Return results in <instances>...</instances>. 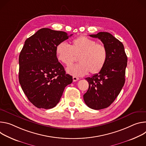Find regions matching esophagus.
Returning a JSON list of instances; mask_svg holds the SVG:
<instances>
[{
	"instance_id": "obj_1",
	"label": "esophagus",
	"mask_w": 146,
	"mask_h": 146,
	"mask_svg": "<svg viewBox=\"0 0 146 146\" xmlns=\"http://www.w3.org/2000/svg\"><path fill=\"white\" fill-rule=\"evenodd\" d=\"M72 78H73V81H74V82H76V81H77V80H78L79 79V78H78V77H76V76H74L72 77Z\"/></svg>"
}]
</instances>
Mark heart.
I'll return each mask as SVG.
<instances>
[{"label":"heart","mask_w":146,"mask_h":146,"mask_svg":"<svg viewBox=\"0 0 146 146\" xmlns=\"http://www.w3.org/2000/svg\"><path fill=\"white\" fill-rule=\"evenodd\" d=\"M56 54L59 61L70 66L75 62L78 56L79 63L70 66L67 71L71 75L82 76L89 72L94 74L100 72L107 60V50L102 44L97 42L86 36H79L71 42L70 46L62 42L58 44Z\"/></svg>","instance_id":"obj_1"}]
</instances>
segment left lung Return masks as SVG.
Listing matches in <instances>:
<instances>
[{
	"label": "left lung",
	"instance_id": "left-lung-1",
	"mask_svg": "<svg viewBox=\"0 0 146 146\" xmlns=\"http://www.w3.org/2000/svg\"><path fill=\"white\" fill-rule=\"evenodd\" d=\"M89 36L99 39L108 53L103 69L86 78L89 89L84 100L89 108L98 110L109 107L119 94L125 81L127 58L122 43L108 32H100Z\"/></svg>",
	"mask_w": 146,
	"mask_h": 146
}]
</instances>
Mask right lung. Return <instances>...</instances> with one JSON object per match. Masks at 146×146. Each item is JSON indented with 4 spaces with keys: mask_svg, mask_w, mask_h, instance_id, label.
I'll return each mask as SVG.
<instances>
[{
    "mask_svg": "<svg viewBox=\"0 0 146 146\" xmlns=\"http://www.w3.org/2000/svg\"><path fill=\"white\" fill-rule=\"evenodd\" d=\"M68 37L65 32L44 28L25 41L19 56V82L37 108L54 107L65 88L72 82V76L66 74L56 54L58 44Z\"/></svg>",
    "mask_w": 146,
    "mask_h": 146,
    "instance_id": "1",
    "label": "right lung"
}]
</instances>
